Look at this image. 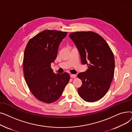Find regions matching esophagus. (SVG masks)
I'll use <instances>...</instances> for the list:
<instances>
[{
  "label": "esophagus",
  "instance_id": "esophagus-1",
  "mask_svg": "<svg viewBox=\"0 0 132 132\" xmlns=\"http://www.w3.org/2000/svg\"><path fill=\"white\" fill-rule=\"evenodd\" d=\"M70 77H71V78H75L76 77V75L71 74H70Z\"/></svg>",
  "mask_w": 132,
  "mask_h": 132
}]
</instances>
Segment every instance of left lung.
<instances>
[{
  "label": "left lung",
  "instance_id": "8db88e82",
  "mask_svg": "<svg viewBox=\"0 0 132 132\" xmlns=\"http://www.w3.org/2000/svg\"><path fill=\"white\" fill-rule=\"evenodd\" d=\"M69 36L78 48L82 64L88 67L78 75L82 82L79 95L88 102L98 101L106 94L113 79V53L105 39L95 32H74Z\"/></svg>",
  "mask_w": 132,
  "mask_h": 132
}]
</instances>
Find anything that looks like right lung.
<instances>
[{
    "instance_id": "obj_1",
    "label": "right lung",
    "mask_w": 132,
    "mask_h": 132,
    "mask_svg": "<svg viewBox=\"0 0 132 132\" xmlns=\"http://www.w3.org/2000/svg\"><path fill=\"white\" fill-rule=\"evenodd\" d=\"M66 31L45 30L28 42L23 60L25 81L32 94L39 101L51 103L56 101L70 79L65 72L55 74L51 63L57 58L60 43Z\"/></svg>"
}]
</instances>
